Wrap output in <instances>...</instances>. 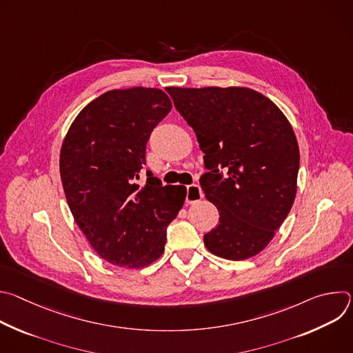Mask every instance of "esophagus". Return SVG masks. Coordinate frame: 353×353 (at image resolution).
Wrapping results in <instances>:
<instances>
[{"instance_id":"34e87169","label":"esophagus","mask_w":353,"mask_h":353,"mask_svg":"<svg viewBox=\"0 0 353 353\" xmlns=\"http://www.w3.org/2000/svg\"><path fill=\"white\" fill-rule=\"evenodd\" d=\"M203 196H204L203 190H201V187L198 184L187 185V195H185V203L187 204H194Z\"/></svg>"}]
</instances>
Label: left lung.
<instances>
[{"mask_svg": "<svg viewBox=\"0 0 353 353\" xmlns=\"http://www.w3.org/2000/svg\"><path fill=\"white\" fill-rule=\"evenodd\" d=\"M204 154L199 184L219 223L204 234L212 254L240 261L259 254L286 219L296 195L299 145L283 113L240 86L168 88Z\"/></svg>", "mask_w": 353, "mask_h": 353, "instance_id": "left-lung-1", "label": "left lung"}]
</instances>
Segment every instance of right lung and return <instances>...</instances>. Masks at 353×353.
<instances>
[{
	"label": "right lung",
	"instance_id": "right-lung-1",
	"mask_svg": "<svg viewBox=\"0 0 353 353\" xmlns=\"http://www.w3.org/2000/svg\"><path fill=\"white\" fill-rule=\"evenodd\" d=\"M169 96L155 88L100 94L71 124L60 154V173L72 216L96 253L117 267L142 268L165 250L166 228L183 207L145 165L146 142L169 114Z\"/></svg>",
	"mask_w": 353,
	"mask_h": 353
}]
</instances>
